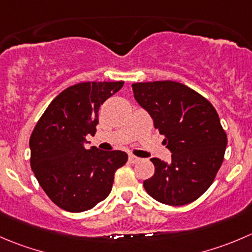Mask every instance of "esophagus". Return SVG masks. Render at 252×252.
I'll return each instance as SVG.
<instances>
[{
  "instance_id": "1",
  "label": "esophagus",
  "mask_w": 252,
  "mask_h": 252,
  "mask_svg": "<svg viewBox=\"0 0 252 252\" xmlns=\"http://www.w3.org/2000/svg\"><path fill=\"white\" fill-rule=\"evenodd\" d=\"M129 161H130L131 163H136L140 161V158H136V156H134V155H129Z\"/></svg>"
}]
</instances>
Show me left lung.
Returning <instances> with one entry per match:
<instances>
[{
	"label": "left lung",
	"mask_w": 252,
	"mask_h": 252,
	"mask_svg": "<svg viewBox=\"0 0 252 252\" xmlns=\"http://www.w3.org/2000/svg\"><path fill=\"white\" fill-rule=\"evenodd\" d=\"M131 87L172 154L170 162L151 158L155 173L144 181L145 191L168 206L196 201L213 183L228 144L216 108L180 82H138Z\"/></svg>",
	"instance_id": "left-lung-1"
}]
</instances>
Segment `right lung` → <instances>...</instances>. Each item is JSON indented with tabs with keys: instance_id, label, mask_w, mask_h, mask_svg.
<instances>
[{
	"instance_id": "obj_1",
	"label": "right lung",
	"mask_w": 252,
	"mask_h": 252,
	"mask_svg": "<svg viewBox=\"0 0 252 252\" xmlns=\"http://www.w3.org/2000/svg\"><path fill=\"white\" fill-rule=\"evenodd\" d=\"M123 81L81 82L55 97L31 139V166L39 185L61 209L89 211L111 193L114 173L128 160L121 150L85 148L94 135L98 109L123 87Z\"/></svg>"
}]
</instances>
